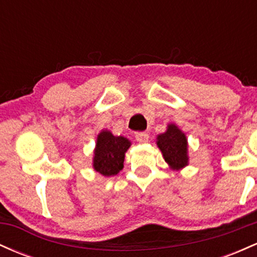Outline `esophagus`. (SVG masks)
Returning <instances> with one entry per match:
<instances>
[{
  "label": "esophagus",
  "mask_w": 257,
  "mask_h": 257,
  "mask_svg": "<svg viewBox=\"0 0 257 257\" xmlns=\"http://www.w3.org/2000/svg\"><path fill=\"white\" fill-rule=\"evenodd\" d=\"M135 139H137V141H139L140 144H144V143H147L149 141V134L147 133H137L135 134Z\"/></svg>",
  "instance_id": "obj_1"
}]
</instances>
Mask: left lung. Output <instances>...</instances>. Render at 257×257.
Segmentation results:
<instances>
[{"label": "left lung", "instance_id": "8db88e82", "mask_svg": "<svg viewBox=\"0 0 257 257\" xmlns=\"http://www.w3.org/2000/svg\"><path fill=\"white\" fill-rule=\"evenodd\" d=\"M156 144L170 169L181 170L188 166L187 138L175 123H169L167 131L157 135Z\"/></svg>", "mask_w": 257, "mask_h": 257}]
</instances>
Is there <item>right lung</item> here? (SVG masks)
<instances>
[{
	"mask_svg": "<svg viewBox=\"0 0 257 257\" xmlns=\"http://www.w3.org/2000/svg\"><path fill=\"white\" fill-rule=\"evenodd\" d=\"M131 145L126 138L114 137L108 129H102L96 137L93 169L102 176L117 175L123 169L125 152Z\"/></svg>",
	"mask_w": 257,
	"mask_h": 257,
	"instance_id": "obj_1",
	"label": "right lung"
}]
</instances>
